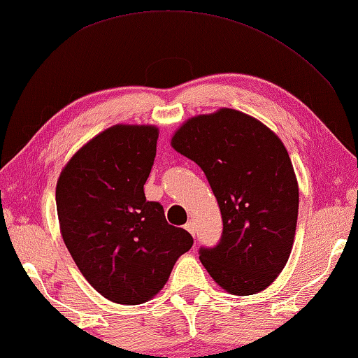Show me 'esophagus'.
Instances as JSON below:
<instances>
[{"label":"esophagus","instance_id":"34e87169","mask_svg":"<svg viewBox=\"0 0 358 358\" xmlns=\"http://www.w3.org/2000/svg\"><path fill=\"white\" fill-rule=\"evenodd\" d=\"M185 229H186V230H188V231H189V234L194 236V234H196V227H194V222H191V220H188V222H186V224H185Z\"/></svg>","mask_w":358,"mask_h":358}]
</instances>
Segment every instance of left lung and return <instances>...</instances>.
Returning <instances> with one entry per match:
<instances>
[{"instance_id":"left-lung-1","label":"left lung","mask_w":358,"mask_h":358,"mask_svg":"<svg viewBox=\"0 0 358 358\" xmlns=\"http://www.w3.org/2000/svg\"><path fill=\"white\" fill-rule=\"evenodd\" d=\"M172 145L199 165L222 214L219 243L201 246V263L230 294L264 290L289 259L299 215V185L282 141L258 120L222 108L188 120Z\"/></svg>"}]
</instances>
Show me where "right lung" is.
Segmentation results:
<instances>
[{
	"label": "right lung",
	"mask_w": 358,
	"mask_h": 358,
	"mask_svg": "<svg viewBox=\"0 0 358 358\" xmlns=\"http://www.w3.org/2000/svg\"><path fill=\"white\" fill-rule=\"evenodd\" d=\"M159 131L117 124L95 136L63 169L57 210L66 248L105 299L138 305L169 280L193 236L167 222L162 204L145 201Z\"/></svg>",
	"instance_id": "obj_1"
}]
</instances>
